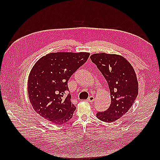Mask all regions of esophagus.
<instances>
[{"instance_id": "obj_1", "label": "esophagus", "mask_w": 160, "mask_h": 160, "mask_svg": "<svg viewBox=\"0 0 160 160\" xmlns=\"http://www.w3.org/2000/svg\"><path fill=\"white\" fill-rule=\"evenodd\" d=\"M94 100H95V98L93 96H90L87 99V101L89 102H93Z\"/></svg>"}]
</instances>
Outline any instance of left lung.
Instances as JSON below:
<instances>
[{"label": "left lung", "mask_w": 160, "mask_h": 160, "mask_svg": "<svg viewBox=\"0 0 160 160\" xmlns=\"http://www.w3.org/2000/svg\"><path fill=\"white\" fill-rule=\"evenodd\" d=\"M90 58L106 79L111 99L109 108L104 112H98L96 117L103 122H114L130 109L136 99V73L130 62L118 54L98 53Z\"/></svg>", "instance_id": "1"}]
</instances>
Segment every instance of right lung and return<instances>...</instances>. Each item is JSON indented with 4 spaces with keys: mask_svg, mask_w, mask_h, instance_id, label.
<instances>
[{
    "mask_svg": "<svg viewBox=\"0 0 160 160\" xmlns=\"http://www.w3.org/2000/svg\"><path fill=\"white\" fill-rule=\"evenodd\" d=\"M89 55L88 52H53L37 61L28 82L29 99L37 113L58 125L72 118L76 107L71 104V95L65 96L69 91L67 82Z\"/></svg>",
    "mask_w": 160,
    "mask_h": 160,
    "instance_id": "right-lung-1",
    "label": "right lung"
}]
</instances>
